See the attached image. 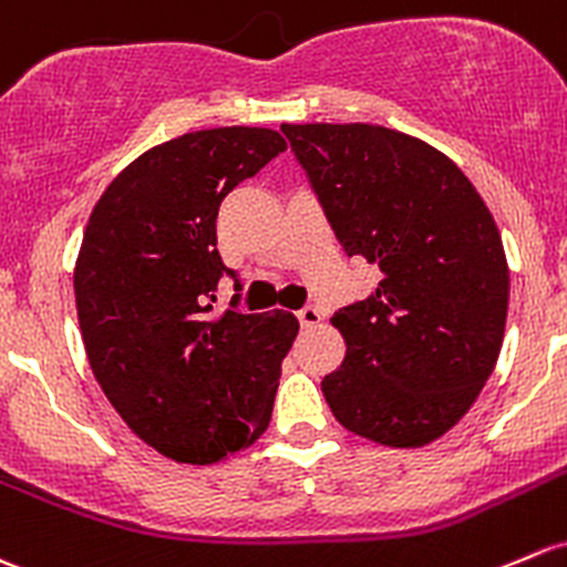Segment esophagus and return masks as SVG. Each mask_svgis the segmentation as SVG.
<instances>
[{
    "label": "esophagus",
    "mask_w": 567,
    "mask_h": 567,
    "mask_svg": "<svg viewBox=\"0 0 567 567\" xmlns=\"http://www.w3.org/2000/svg\"><path fill=\"white\" fill-rule=\"evenodd\" d=\"M299 323L303 329H312V326L320 323V309L318 307H303L299 309Z\"/></svg>",
    "instance_id": "34e87169"
}]
</instances>
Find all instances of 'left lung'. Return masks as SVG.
Returning a JSON list of instances; mask_svg holds the SVG:
<instances>
[{
	"label": "left lung",
	"instance_id": "left-lung-1",
	"mask_svg": "<svg viewBox=\"0 0 567 567\" xmlns=\"http://www.w3.org/2000/svg\"><path fill=\"white\" fill-rule=\"evenodd\" d=\"M333 234L383 279L331 318L342 367L320 389L348 432L421 449L454 429L497 363L508 260L458 165L380 124H282Z\"/></svg>",
	"mask_w": 567,
	"mask_h": 567
}]
</instances>
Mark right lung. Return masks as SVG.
<instances>
[{
  "mask_svg": "<svg viewBox=\"0 0 567 567\" xmlns=\"http://www.w3.org/2000/svg\"><path fill=\"white\" fill-rule=\"evenodd\" d=\"M285 148L268 127L184 133L135 157L100 195L73 285L89 367L122 421L182 464L249 449L271 421L299 320L214 312L225 195Z\"/></svg>",
  "mask_w": 567,
  "mask_h": 567,
  "instance_id": "add662e5",
  "label": "right lung"
}]
</instances>
